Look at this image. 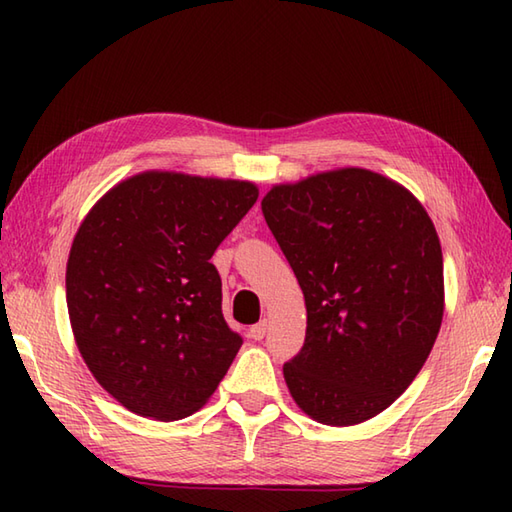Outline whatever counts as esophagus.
I'll list each match as a JSON object with an SVG mask.
<instances>
[{
    "instance_id": "esophagus-1",
    "label": "esophagus",
    "mask_w": 512,
    "mask_h": 512,
    "mask_svg": "<svg viewBox=\"0 0 512 512\" xmlns=\"http://www.w3.org/2000/svg\"><path fill=\"white\" fill-rule=\"evenodd\" d=\"M266 332H268V323L266 321H259V323H255L253 328H250V339H255V341H262L264 336H266Z\"/></svg>"
}]
</instances>
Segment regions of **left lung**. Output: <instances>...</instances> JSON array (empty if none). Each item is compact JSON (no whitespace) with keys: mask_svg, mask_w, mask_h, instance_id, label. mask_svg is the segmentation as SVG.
Wrapping results in <instances>:
<instances>
[{"mask_svg":"<svg viewBox=\"0 0 512 512\" xmlns=\"http://www.w3.org/2000/svg\"><path fill=\"white\" fill-rule=\"evenodd\" d=\"M262 213L306 299V341L284 365L312 420L352 427L418 376L444 314L442 248L416 195L343 167L275 184Z\"/></svg>","mask_w":512,"mask_h":512,"instance_id":"1","label":"left lung"}]
</instances>
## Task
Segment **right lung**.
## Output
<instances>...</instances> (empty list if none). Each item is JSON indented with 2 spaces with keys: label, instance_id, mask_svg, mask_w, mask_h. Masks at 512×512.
I'll return each mask as SVG.
<instances>
[{
  "label": "right lung",
  "instance_id": "add662e5",
  "mask_svg": "<svg viewBox=\"0 0 512 512\" xmlns=\"http://www.w3.org/2000/svg\"><path fill=\"white\" fill-rule=\"evenodd\" d=\"M259 195L248 180L143 171L85 215L65 268L74 341L107 394L162 422L198 411L242 336L211 257Z\"/></svg>",
  "mask_w": 512,
  "mask_h": 512
}]
</instances>
